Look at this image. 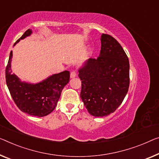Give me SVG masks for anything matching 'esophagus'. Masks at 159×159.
I'll list each match as a JSON object with an SVG mask.
<instances>
[{
    "mask_svg": "<svg viewBox=\"0 0 159 159\" xmlns=\"http://www.w3.org/2000/svg\"><path fill=\"white\" fill-rule=\"evenodd\" d=\"M77 76V72L75 71H72L70 73V77L71 78H74Z\"/></svg>",
    "mask_w": 159,
    "mask_h": 159,
    "instance_id": "obj_1",
    "label": "esophagus"
}]
</instances>
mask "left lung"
<instances>
[{"instance_id":"1","label":"left lung","mask_w":159,"mask_h":159,"mask_svg":"<svg viewBox=\"0 0 159 159\" xmlns=\"http://www.w3.org/2000/svg\"><path fill=\"white\" fill-rule=\"evenodd\" d=\"M101 44L99 57L87 60L78 75L82 80L80 97L95 117L115 111L129 87V62L124 49L107 34L102 35Z\"/></svg>"}]
</instances>
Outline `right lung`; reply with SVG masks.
Here are the masks:
<instances>
[{
  "label": "right lung",
  "instance_id": "right-lung-1",
  "mask_svg": "<svg viewBox=\"0 0 159 159\" xmlns=\"http://www.w3.org/2000/svg\"><path fill=\"white\" fill-rule=\"evenodd\" d=\"M32 30H27L14 45L20 40L30 35ZM13 52H11L6 68V84L17 107L23 112L31 116H47L57 106L63 88L69 82L70 72L65 70L53 75L37 84L21 82L12 73L11 63Z\"/></svg>",
  "mask_w": 159,
  "mask_h": 159
}]
</instances>
